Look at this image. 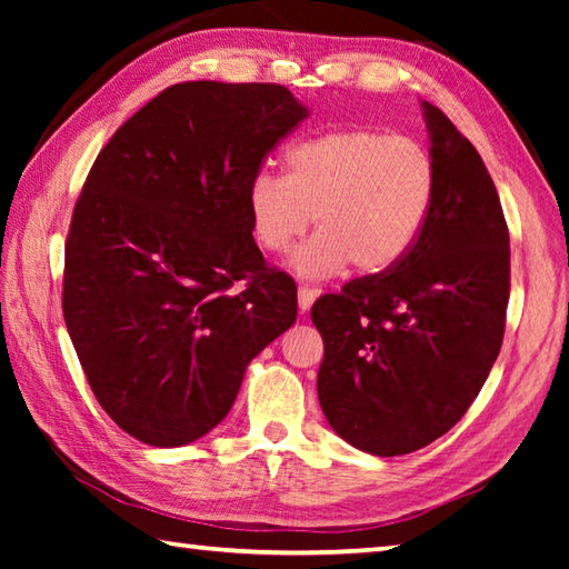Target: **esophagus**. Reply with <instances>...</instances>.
<instances>
[{
  "label": "esophagus",
  "instance_id": "1",
  "mask_svg": "<svg viewBox=\"0 0 569 569\" xmlns=\"http://www.w3.org/2000/svg\"><path fill=\"white\" fill-rule=\"evenodd\" d=\"M316 291H310L308 286H300L298 288V306H300V310L303 312H308L310 308H312V303H316Z\"/></svg>",
  "mask_w": 569,
  "mask_h": 569
}]
</instances>
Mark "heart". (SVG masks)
I'll list each match as a JSON object with an SVG mask.
<instances>
[{
  "instance_id": "b5f03b06",
  "label": "heart",
  "mask_w": 569,
  "mask_h": 569,
  "mask_svg": "<svg viewBox=\"0 0 569 569\" xmlns=\"http://www.w3.org/2000/svg\"><path fill=\"white\" fill-rule=\"evenodd\" d=\"M283 161V176L251 178L249 224L263 251L283 253L316 214L320 232L291 259L306 281H325L349 263L369 276L389 271L413 249L438 192L428 149L381 129L322 131L288 147Z\"/></svg>"
}]
</instances>
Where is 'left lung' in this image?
I'll return each mask as SVG.
<instances>
[{
	"instance_id": "obj_1",
	"label": "left lung",
	"mask_w": 569,
	"mask_h": 569,
	"mask_svg": "<svg viewBox=\"0 0 569 569\" xmlns=\"http://www.w3.org/2000/svg\"><path fill=\"white\" fill-rule=\"evenodd\" d=\"M438 192L406 257L310 310L325 357L318 398L361 452L396 457L438 440L467 413L503 342L509 227L477 149L420 102Z\"/></svg>"
}]
</instances>
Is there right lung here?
I'll list each match as a JSON object with an SVG mask.
<instances>
[{
	"mask_svg": "<svg viewBox=\"0 0 569 569\" xmlns=\"http://www.w3.org/2000/svg\"><path fill=\"white\" fill-rule=\"evenodd\" d=\"M308 114L283 84L180 82L92 163L63 316L94 398L131 438L180 447L220 426L249 361L296 322V283L266 269L247 190Z\"/></svg>",
	"mask_w": 569,
	"mask_h": 569,
	"instance_id": "1",
	"label": "right lung"
}]
</instances>
